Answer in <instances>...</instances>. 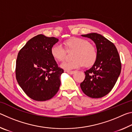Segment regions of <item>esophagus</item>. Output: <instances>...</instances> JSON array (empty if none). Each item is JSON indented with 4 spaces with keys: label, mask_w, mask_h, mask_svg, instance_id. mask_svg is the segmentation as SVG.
<instances>
[{
    "label": "esophagus",
    "mask_w": 132,
    "mask_h": 132,
    "mask_svg": "<svg viewBox=\"0 0 132 132\" xmlns=\"http://www.w3.org/2000/svg\"><path fill=\"white\" fill-rule=\"evenodd\" d=\"M66 72L69 73V74L70 75H73V73H74L75 72V71H70V70H67Z\"/></svg>",
    "instance_id": "esophagus-1"
}]
</instances>
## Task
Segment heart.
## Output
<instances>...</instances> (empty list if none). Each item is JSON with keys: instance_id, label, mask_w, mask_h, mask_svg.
<instances>
[{"instance_id": "1", "label": "heart", "mask_w": 132, "mask_h": 132, "mask_svg": "<svg viewBox=\"0 0 132 132\" xmlns=\"http://www.w3.org/2000/svg\"><path fill=\"white\" fill-rule=\"evenodd\" d=\"M67 50H74L73 59L61 64V67L67 70L80 68L84 65L90 66L95 63L97 58V51L88 40L81 38H72L64 42ZM52 56L56 61L62 62L65 58L66 51L61 44H55L51 49Z\"/></svg>"}]
</instances>
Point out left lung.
<instances>
[{
  "label": "left lung",
  "instance_id": "obj_1",
  "mask_svg": "<svg viewBox=\"0 0 132 132\" xmlns=\"http://www.w3.org/2000/svg\"><path fill=\"white\" fill-rule=\"evenodd\" d=\"M81 36L94 42L97 58L93 66L84 71L86 77L80 87L88 97L101 98L112 90L120 74L119 53L115 45L101 34L93 32Z\"/></svg>",
  "mask_w": 132,
  "mask_h": 132
}]
</instances>
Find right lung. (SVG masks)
<instances>
[{
  "label": "right lung",
  "mask_w": 132,
  "mask_h": 132,
  "mask_svg": "<svg viewBox=\"0 0 132 132\" xmlns=\"http://www.w3.org/2000/svg\"><path fill=\"white\" fill-rule=\"evenodd\" d=\"M59 39L39 34L32 38L18 53L15 76L19 86L31 99L50 100L57 93L64 72L58 67L51 49Z\"/></svg>",
  "instance_id": "right-lung-1"
}]
</instances>
